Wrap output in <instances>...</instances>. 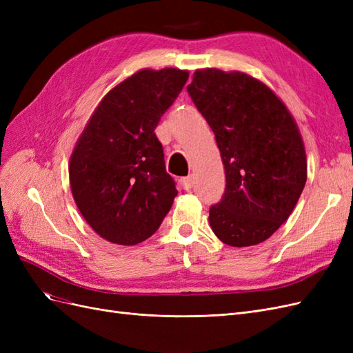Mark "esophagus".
I'll return each instance as SVG.
<instances>
[{
	"mask_svg": "<svg viewBox=\"0 0 353 353\" xmlns=\"http://www.w3.org/2000/svg\"><path fill=\"white\" fill-rule=\"evenodd\" d=\"M179 185L183 187L184 190H187V191H190L191 188H193V185H194V176H187V178H183V179H179Z\"/></svg>",
	"mask_w": 353,
	"mask_h": 353,
	"instance_id": "obj_1",
	"label": "esophagus"
}]
</instances>
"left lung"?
I'll list each match as a JSON object with an SVG mask.
<instances>
[{
	"instance_id": "8db88e82",
	"label": "left lung",
	"mask_w": 353,
	"mask_h": 353,
	"mask_svg": "<svg viewBox=\"0 0 353 353\" xmlns=\"http://www.w3.org/2000/svg\"><path fill=\"white\" fill-rule=\"evenodd\" d=\"M215 134L225 193L209 210L215 236L232 248L270 239L306 184L302 135L275 92L243 72L199 69L187 87Z\"/></svg>"
}]
</instances>
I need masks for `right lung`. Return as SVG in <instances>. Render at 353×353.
Here are the masks:
<instances>
[{
    "label": "right lung",
    "mask_w": 353,
    "mask_h": 353,
    "mask_svg": "<svg viewBox=\"0 0 353 353\" xmlns=\"http://www.w3.org/2000/svg\"><path fill=\"white\" fill-rule=\"evenodd\" d=\"M188 79L187 70L143 69L104 95L73 148L74 203L110 243L134 245L157 231L178 194L154 134Z\"/></svg>",
    "instance_id": "1"
}]
</instances>
